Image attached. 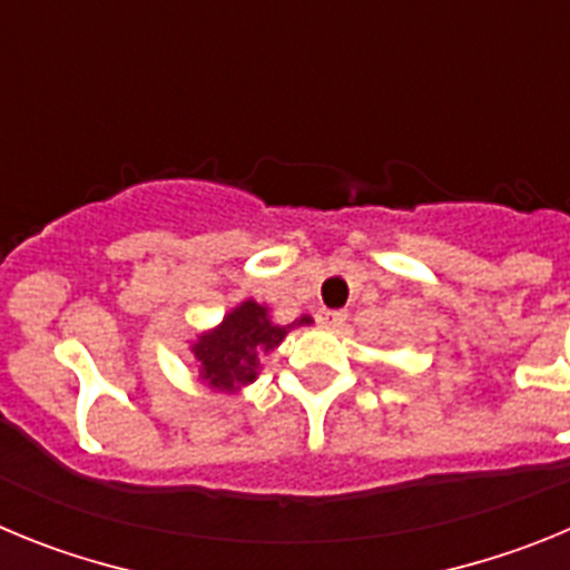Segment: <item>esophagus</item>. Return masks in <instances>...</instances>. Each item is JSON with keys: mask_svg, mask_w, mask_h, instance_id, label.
Returning <instances> with one entry per match:
<instances>
[{"mask_svg": "<svg viewBox=\"0 0 570 570\" xmlns=\"http://www.w3.org/2000/svg\"><path fill=\"white\" fill-rule=\"evenodd\" d=\"M316 320H320V325H325V328H340L342 322L347 320V314L345 311H320V316H316Z\"/></svg>", "mask_w": 570, "mask_h": 570, "instance_id": "34e87169", "label": "esophagus"}]
</instances>
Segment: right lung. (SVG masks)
Segmentation results:
<instances>
[{"label":"right lung","instance_id":"add662e5","mask_svg":"<svg viewBox=\"0 0 570 570\" xmlns=\"http://www.w3.org/2000/svg\"><path fill=\"white\" fill-rule=\"evenodd\" d=\"M311 316H299L291 325L271 320L268 305L254 299L239 302L223 316L216 328L203 331L190 342V354L199 365V380L214 391L236 394L259 376L262 356H268L294 328L311 325Z\"/></svg>","mask_w":570,"mask_h":570}]
</instances>
